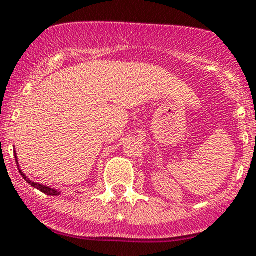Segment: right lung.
<instances>
[{
    "mask_svg": "<svg viewBox=\"0 0 256 256\" xmlns=\"http://www.w3.org/2000/svg\"><path fill=\"white\" fill-rule=\"evenodd\" d=\"M14 155H16V154H14ZM16 164H18V158H16ZM19 172H20V174L22 176V178H24L25 180L28 182V183L31 185V186L36 188V189L40 190V192H44V194H46V195H50V196H56V195H60V192H58V190L52 189V188L46 186V185H42V184H40V183H34V182H31L30 179L26 178V176H25L24 173H22V171H20V170H19Z\"/></svg>",
    "mask_w": 256,
    "mask_h": 256,
    "instance_id": "obj_1",
    "label": "right lung"
}]
</instances>
